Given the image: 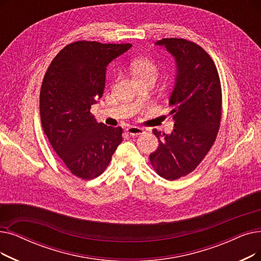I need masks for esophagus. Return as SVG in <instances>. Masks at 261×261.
<instances>
[{
    "mask_svg": "<svg viewBox=\"0 0 261 261\" xmlns=\"http://www.w3.org/2000/svg\"><path fill=\"white\" fill-rule=\"evenodd\" d=\"M126 131H127V133H128V134L132 135V137H137V135H142V134H144V133H145V130H144L143 128H140V127H134V126L127 128V130H126Z\"/></svg>",
    "mask_w": 261,
    "mask_h": 261,
    "instance_id": "obj_1",
    "label": "esophagus"
}]
</instances>
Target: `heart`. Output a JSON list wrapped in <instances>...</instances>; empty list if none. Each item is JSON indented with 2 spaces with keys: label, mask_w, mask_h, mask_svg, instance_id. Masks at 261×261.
I'll return each mask as SVG.
<instances>
[{
  "label": "heart",
  "mask_w": 261,
  "mask_h": 261,
  "mask_svg": "<svg viewBox=\"0 0 261 261\" xmlns=\"http://www.w3.org/2000/svg\"><path fill=\"white\" fill-rule=\"evenodd\" d=\"M131 69L138 80L143 77H152L155 80L159 72L156 65L150 60H139L134 62L131 66Z\"/></svg>",
  "instance_id": "b5f03b06"
}]
</instances>
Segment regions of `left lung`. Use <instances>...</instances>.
Returning a JSON list of instances; mask_svg holds the SVG:
<instances>
[{"instance_id": "left-lung-1", "label": "left lung", "mask_w": 261, "mask_h": 261, "mask_svg": "<svg viewBox=\"0 0 261 261\" xmlns=\"http://www.w3.org/2000/svg\"><path fill=\"white\" fill-rule=\"evenodd\" d=\"M176 65L168 115L174 120L169 134L153 129L159 140L149 159L155 172L167 180L190 174L210 150L220 128L222 90L218 69L198 44L179 38L158 40Z\"/></svg>"}]
</instances>
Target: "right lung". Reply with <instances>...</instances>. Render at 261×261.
<instances>
[{"label": "right lung", "instance_id": "obj_1", "mask_svg": "<svg viewBox=\"0 0 261 261\" xmlns=\"http://www.w3.org/2000/svg\"><path fill=\"white\" fill-rule=\"evenodd\" d=\"M130 43L77 41L50 64L40 89L44 134L69 171L82 179L103 173L122 142V129L98 122L90 109L102 97L109 64Z\"/></svg>", "mask_w": 261, "mask_h": 261}]
</instances>
